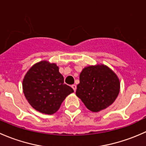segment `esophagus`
Segmentation results:
<instances>
[{"instance_id": "34e87169", "label": "esophagus", "mask_w": 146, "mask_h": 146, "mask_svg": "<svg viewBox=\"0 0 146 146\" xmlns=\"http://www.w3.org/2000/svg\"><path fill=\"white\" fill-rule=\"evenodd\" d=\"M72 88L74 91H75L76 90V86L75 85V84H73V85H72Z\"/></svg>"}]
</instances>
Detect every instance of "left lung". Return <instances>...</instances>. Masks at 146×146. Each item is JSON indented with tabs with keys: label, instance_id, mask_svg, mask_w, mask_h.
<instances>
[{
	"label": "left lung",
	"instance_id": "8db88e82",
	"mask_svg": "<svg viewBox=\"0 0 146 146\" xmlns=\"http://www.w3.org/2000/svg\"><path fill=\"white\" fill-rule=\"evenodd\" d=\"M79 82L76 95L91 112H98L111 106L119 93L118 76L103 64L84 67Z\"/></svg>",
	"mask_w": 146,
	"mask_h": 146
}]
</instances>
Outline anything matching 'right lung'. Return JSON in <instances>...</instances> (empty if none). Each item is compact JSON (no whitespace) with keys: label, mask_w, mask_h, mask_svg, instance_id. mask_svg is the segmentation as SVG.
Instances as JSON below:
<instances>
[{"label":"right lung","mask_w":146,"mask_h":146,"mask_svg":"<svg viewBox=\"0 0 146 146\" xmlns=\"http://www.w3.org/2000/svg\"><path fill=\"white\" fill-rule=\"evenodd\" d=\"M22 89L28 103L36 110L52 115L74 90L64 84L55 63L43 60L34 64L25 74Z\"/></svg>","instance_id":"obj_1"}]
</instances>
